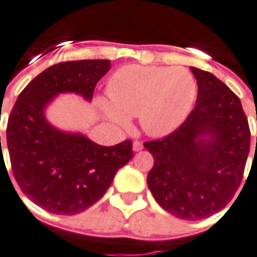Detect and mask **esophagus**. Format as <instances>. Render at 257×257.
Returning a JSON list of instances; mask_svg holds the SVG:
<instances>
[{
	"instance_id": "esophagus-1",
	"label": "esophagus",
	"mask_w": 257,
	"mask_h": 257,
	"mask_svg": "<svg viewBox=\"0 0 257 257\" xmlns=\"http://www.w3.org/2000/svg\"><path fill=\"white\" fill-rule=\"evenodd\" d=\"M143 150V143L142 142H133V151L135 152H139V151Z\"/></svg>"
}]
</instances>
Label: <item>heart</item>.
<instances>
[{
    "label": "heart",
    "instance_id": "1",
    "mask_svg": "<svg viewBox=\"0 0 257 257\" xmlns=\"http://www.w3.org/2000/svg\"><path fill=\"white\" fill-rule=\"evenodd\" d=\"M110 101L101 109L120 128H128L129 117H139L143 131L164 136L178 128L193 106L197 83L189 70L166 66H125L109 81Z\"/></svg>",
    "mask_w": 257,
    "mask_h": 257
}]
</instances>
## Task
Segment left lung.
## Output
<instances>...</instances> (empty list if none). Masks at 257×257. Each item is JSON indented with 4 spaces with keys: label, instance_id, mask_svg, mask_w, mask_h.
I'll list each match as a JSON object with an SVG mask.
<instances>
[{
    "label": "left lung",
    "instance_id": "obj_1",
    "mask_svg": "<svg viewBox=\"0 0 257 257\" xmlns=\"http://www.w3.org/2000/svg\"><path fill=\"white\" fill-rule=\"evenodd\" d=\"M190 70L198 85L195 107L176 131L144 147L155 160L147 183L156 202L197 221L224 209L237 191L250 132L237 95L210 72Z\"/></svg>",
    "mask_w": 257,
    "mask_h": 257
}]
</instances>
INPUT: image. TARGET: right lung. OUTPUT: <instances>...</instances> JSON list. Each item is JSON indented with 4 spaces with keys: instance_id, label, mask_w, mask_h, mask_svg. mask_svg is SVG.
I'll return each instance as SVG.
<instances>
[{
    "instance_id": "1",
    "label": "right lung",
    "mask_w": 257,
    "mask_h": 257,
    "mask_svg": "<svg viewBox=\"0 0 257 257\" xmlns=\"http://www.w3.org/2000/svg\"><path fill=\"white\" fill-rule=\"evenodd\" d=\"M109 70L110 60L103 59L51 66L29 82L12 109L7 128L12 171L21 191L50 213L86 210L133 158L131 140L99 146L82 133L55 128L46 118V107L58 94L75 93L91 101L95 85Z\"/></svg>"
}]
</instances>
